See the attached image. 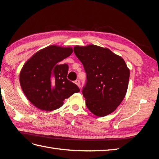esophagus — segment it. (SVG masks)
Here are the masks:
<instances>
[{
	"mask_svg": "<svg viewBox=\"0 0 159 159\" xmlns=\"http://www.w3.org/2000/svg\"><path fill=\"white\" fill-rule=\"evenodd\" d=\"M75 84L78 87H79V88H80V82L79 80H76L75 81Z\"/></svg>",
	"mask_w": 159,
	"mask_h": 159,
	"instance_id": "obj_1",
	"label": "esophagus"
}]
</instances>
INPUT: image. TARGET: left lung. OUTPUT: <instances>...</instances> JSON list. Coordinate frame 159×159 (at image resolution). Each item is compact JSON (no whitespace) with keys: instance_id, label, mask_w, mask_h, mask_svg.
<instances>
[{"instance_id":"obj_1","label":"left lung","mask_w":159,"mask_h":159,"mask_svg":"<svg viewBox=\"0 0 159 159\" xmlns=\"http://www.w3.org/2000/svg\"><path fill=\"white\" fill-rule=\"evenodd\" d=\"M74 52L87 74L82 92L87 107L98 117L113 113L128 89L130 70L124 59L109 48L93 44L75 46Z\"/></svg>"}]
</instances>
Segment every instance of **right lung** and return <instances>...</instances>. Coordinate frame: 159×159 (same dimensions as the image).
<instances>
[{
  "label": "right lung",
  "instance_id": "obj_1",
  "mask_svg": "<svg viewBox=\"0 0 159 159\" xmlns=\"http://www.w3.org/2000/svg\"><path fill=\"white\" fill-rule=\"evenodd\" d=\"M73 52L72 47L51 45L39 50L29 59L20 72V84L27 99L46 111L59 109L63 100L80 92L67 79L69 67L59 64Z\"/></svg>",
  "mask_w": 159,
  "mask_h": 159
}]
</instances>
